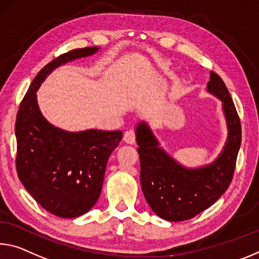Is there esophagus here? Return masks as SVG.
<instances>
[{
  "label": "esophagus",
  "mask_w": 259,
  "mask_h": 259,
  "mask_svg": "<svg viewBox=\"0 0 259 259\" xmlns=\"http://www.w3.org/2000/svg\"><path fill=\"white\" fill-rule=\"evenodd\" d=\"M123 141H124L126 144L133 145L136 142V134H135L134 130H128L124 133V136H123Z\"/></svg>",
  "instance_id": "34e87169"
}]
</instances>
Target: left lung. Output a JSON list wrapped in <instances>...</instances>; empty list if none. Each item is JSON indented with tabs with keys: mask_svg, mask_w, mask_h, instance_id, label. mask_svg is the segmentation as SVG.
Returning a JSON list of instances; mask_svg holds the SVG:
<instances>
[{
	"mask_svg": "<svg viewBox=\"0 0 259 259\" xmlns=\"http://www.w3.org/2000/svg\"><path fill=\"white\" fill-rule=\"evenodd\" d=\"M206 91L221 101L227 138L212 162L186 167L160 146L158 138L141 121L135 128L141 160V184L147 204L167 221H183L206 210L227 190L241 145V123L224 80L210 73Z\"/></svg>",
	"mask_w": 259,
	"mask_h": 259,
	"instance_id": "8db88e82",
	"label": "left lung"
}]
</instances>
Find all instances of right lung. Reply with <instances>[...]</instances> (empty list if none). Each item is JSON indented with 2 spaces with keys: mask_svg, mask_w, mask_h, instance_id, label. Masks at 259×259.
<instances>
[{
  "mask_svg": "<svg viewBox=\"0 0 259 259\" xmlns=\"http://www.w3.org/2000/svg\"><path fill=\"white\" fill-rule=\"evenodd\" d=\"M100 47L73 49L39 71L19 106L15 134L17 174L45 210L61 218L89 212L99 198L109 155L122 131H67L49 123L41 113L36 91L48 75L68 62L91 56Z\"/></svg>",
  "mask_w": 259,
  "mask_h": 259,
  "instance_id": "add662e5",
  "label": "right lung"
}]
</instances>
